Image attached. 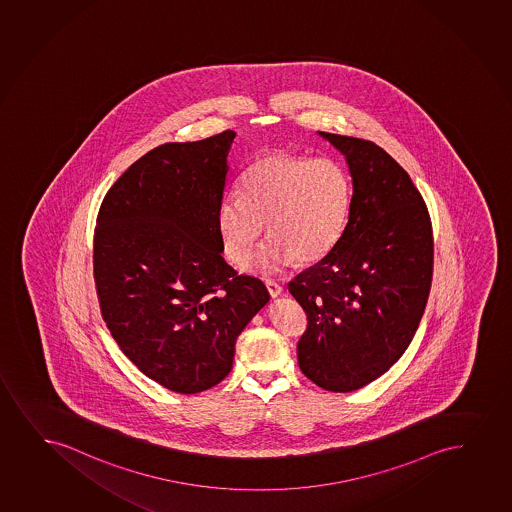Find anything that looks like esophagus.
<instances>
[{"mask_svg": "<svg viewBox=\"0 0 512 512\" xmlns=\"http://www.w3.org/2000/svg\"><path fill=\"white\" fill-rule=\"evenodd\" d=\"M267 292L271 293V297H279L283 293V286L279 285L274 279H266Z\"/></svg>", "mask_w": 512, "mask_h": 512, "instance_id": "34e87169", "label": "esophagus"}]
</instances>
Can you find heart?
<instances>
[{
    "mask_svg": "<svg viewBox=\"0 0 512 512\" xmlns=\"http://www.w3.org/2000/svg\"><path fill=\"white\" fill-rule=\"evenodd\" d=\"M349 173L332 158L271 153L239 180V196L227 194L217 208L222 250L243 264L266 231L271 238L246 264L257 274L281 273L299 259L318 262L344 234L351 210Z\"/></svg>",
    "mask_w": 512,
    "mask_h": 512,
    "instance_id": "1",
    "label": "heart"
}]
</instances>
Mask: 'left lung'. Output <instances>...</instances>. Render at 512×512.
Instances as JSON below:
<instances>
[{
  "instance_id": "left-lung-1",
  "label": "left lung",
  "mask_w": 512,
  "mask_h": 512,
  "mask_svg": "<svg viewBox=\"0 0 512 512\" xmlns=\"http://www.w3.org/2000/svg\"><path fill=\"white\" fill-rule=\"evenodd\" d=\"M346 156L352 201L332 252L288 283L307 314L297 358L326 391L384 375L419 328L431 292V217L410 175L370 140L319 132Z\"/></svg>"
}]
</instances>
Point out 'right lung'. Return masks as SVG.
<instances>
[{"instance_id":"obj_1","label":"right lung","mask_w":512,"mask_h":512,"mask_svg":"<svg viewBox=\"0 0 512 512\" xmlns=\"http://www.w3.org/2000/svg\"><path fill=\"white\" fill-rule=\"evenodd\" d=\"M234 137L154 147L114 182L97 215L102 318L140 372L180 394L226 379L239 333L269 302L259 278L222 257L217 208Z\"/></svg>"}]
</instances>
